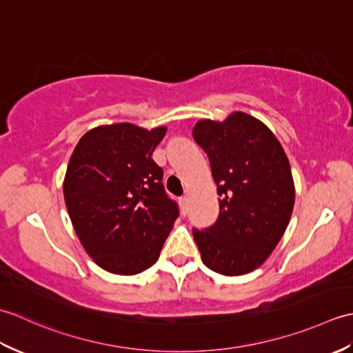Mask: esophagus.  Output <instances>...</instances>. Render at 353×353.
Instances as JSON below:
<instances>
[{
    "label": "esophagus",
    "instance_id": "esophagus-1",
    "mask_svg": "<svg viewBox=\"0 0 353 353\" xmlns=\"http://www.w3.org/2000/svg\"><path fill=\"white\" fill-rule=\"evenodd\" d=\"M179 203H181V206H182V214L186 215V212H188V206H186V205H188V197H186V196L181 197V199H179Z\"/></svg>",
    "mask_w": 353,
    "mask_h": 353
}]
</instances>
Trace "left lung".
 <instances>
[{
	"label": "left lung",
	"mask_w": 353,
	"mask_h": 353,
	"mask_svg": "<svg viewBox=\"0 0 353 353\" xmlns=\"http://www.w3.org/2000/svg\"><path fill=\"white\" fill-rule=\"evenodd\" d=\"M192 137L205 150L219 192L214 226L192 229L203 264L241 276L264 264L281 241L294 208L288 157L268 127L245 112L224 121L200 119Z\"/></svg>",
	"instance_id": "8db88e82"
}]
</instances>
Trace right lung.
I'll list each match as a JSON object with an SVG mask.
<instances>
[{"label": "right lung", "instance_id": "add662e5", "mask_svg": "<svg viewBox=\"0 0 353 353\" xmlns=\"http://www.w3.org/2000/svg\"><path fill=\"white\" fill-rule=\"evenodd\" d=\"M165 133V125H99L71 154L65 205L83 249L109 273L132 276L152 267L179 216L152 159Z\"/></svg>", "mask_w": 353, "mask_h": 353}]
</instances>
